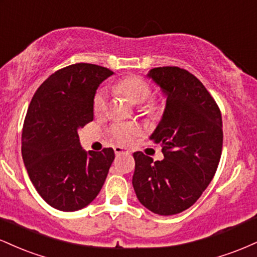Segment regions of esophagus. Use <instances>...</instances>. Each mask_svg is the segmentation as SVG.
Masks as SVG:
<instances>
[{
    "label": "esophagus",
    "instance_id": "34e87169",
    "mask_svg": "<svg viewBox=\"0 0 257 257\" xmlns=\"http://www.w3.org/2000/svg\"><path fill=\"white\" fill-rule=\"evenodd\" d=\"M114 153H116V156H120V155H131V151H129L128 149H124V147L116 146V147H114Z\"/></svg>",
    "mask_w": 257,
    "mask_h": 257
}]
</instances>
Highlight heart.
I'll list each match as a JSON object with an SVG mask.
<instances>
[{
	"instance_id": "1",
	"label": "heart",
	"mask_w": 257,
	"mask_h": 257,
	"mask_svg": "<svg viewBox=\"0 0 257 257\" xmlns=\"http://www.w3.org/2000/svg\"><path fill=\"white\" fill-rule=\"evenodd\" d=\"M116 89L125 95L133 104H143L151 96V88L140 77H126L116 84ZM93 108L96 114L104 113L107 108V91L99 89L93 100ZM139 129L134 124H116L112 129L113 137L122 144L132 143Z\"/></svg>"
}]
</instances>
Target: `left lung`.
<instances>
[{"mask_svg":"<svg viewBox=\"0 0 257 257\" xmlns=\"http://www.w3.org/2000/svg\"><path fill=\"white\" fill-rule=\"evenodd\" d=\"M166 98V108L150 140L161 144L164 159L134 152L133 187L152 213L175 215L193 205L213 180L222 152V118L198 78L176 66L146 75Z\"/></svg>","mask_w":257,"mask_h":257,"instance_id":"obj_1","label":"left lung"}]
</instances>
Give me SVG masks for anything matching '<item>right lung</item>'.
<instances>
[{
  "mask_svg": "<svg viewBox=\"0 0 257 257\" xmlns=\"http://www.w3.org/2000/svg\"><path fill=\"white\" fill-rule=\"evenodd\" d=\"M111 70L75 64L49 76L35 93L22 134V155L30 180L53 208L77 211L96 198L114 152L85 151L78 132L94 118L96 89Z\"/></svg>",
  "mask_w": 257,
  "mask_h": 257,
  "instance_id": "right-lung-1",
  "label": "right lung"
}]
</instances>
